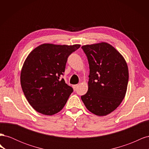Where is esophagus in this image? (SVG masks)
<instances>
[{
    "label": "esophagus",
    "mask_w": 149,
    "mask_h": 149,
    "mask_svg": "<svg viewBox=\"0 0 149 149\" xmlns=\"http://www.w3.org/2000/svg\"><path fill=\"white\" fill-rule=\"evenodd\" d=\"M78 86V84H75V85H73V88L74 91H76V89H77Z\"/></svg>",
    "instance_id": "34e87169"
}]
</instances>
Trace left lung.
Returning a JSON list of instances; mask_svg holds the SVG:
<instances>
[{"instance_id": "1", "label": "left lung", "mask_w": 149, "mask_h": 149, "mask_svg": "<svg viewBox=\"0 0 149 149\" xmlns=\"http://www.w3.org/2000/svg\"><path fill=\"white\" fill-rule=\"evenodd\" d=\"M89 65L88 90L81 97L88 110L99 116L110 114L124 100L129 70L124 58L106 42L82 46Z\"/></svg>"}]
</instances>
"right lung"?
Listing matches in <instances>:
<instances>
[{
    "mask_svg": "<svg viewBox=\"0 0 149 149\" xmlns=\"http://www.w3.org/2000/svg\"><path fill=\"white\" fill-rule=\"evenodd\" d=\"M80 46L43 43L26 57L20 83L26 99L36 111L52 116L63 108L73 89L60 77L65 72L68 58Z\"/></svg>",
    "mask_w": 149,
    "mask_h": 149,
    "instance_id": "1",
    "label": "right lung"
}]
</instances>
